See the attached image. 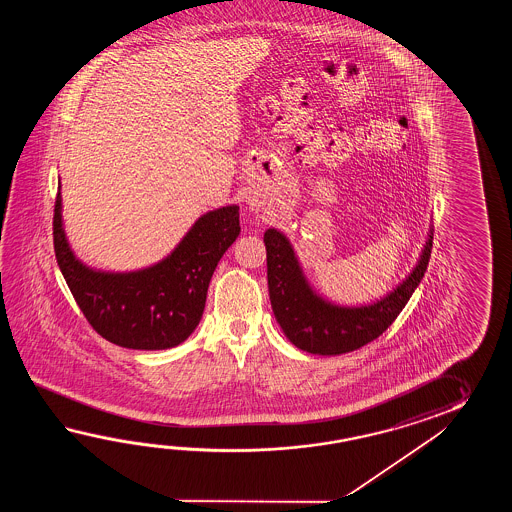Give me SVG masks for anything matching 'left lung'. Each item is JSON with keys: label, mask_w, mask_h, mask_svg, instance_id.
<instances>
[{"label": "left lung", "mask_w": 512, "mask_h": 512, "mask_svg": "<svg viewBox=\"0 0 512 512\" xmlns=\"http://www.w3.org/2000/svg\"><path fill=\"white\" fill-rule=\"evenodd\" d=\"M267 249V282L272 313L285 337L313 355H340L381 337L408 304L425 276L434 234L412 274L392 294L368 307H337L320 300L305 282L293 249L278 230L263 236Z\"/></svg>", "instance_id": "obj_1"}]
</instances>
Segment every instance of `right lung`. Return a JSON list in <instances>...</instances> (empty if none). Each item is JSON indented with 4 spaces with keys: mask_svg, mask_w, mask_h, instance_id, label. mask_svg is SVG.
I'll use <instances>...</instances> for the list:
<instances>
[{
    "mask_svg": "<svg viewBox=\"0 0 512 512\" xmlns=\"http://www.w3.org/2000/svg\"><path fill=\"white\" fill-rule=\"evenodd\" d=\"M240 208L197 219L179 247L150 269L108 274L87 269L67 245L60 192L53 216L56 261L80 311L98 335L130 349L179 346L196 329L218 261L240 236Z\"/></svg>",
    "mask_w": 512,
    "mask_h": 512,
    "instance_id": "add662e5",
    "label": "right lung"
}]
</instances>
